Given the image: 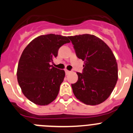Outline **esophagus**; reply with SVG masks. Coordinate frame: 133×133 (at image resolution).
I'll use <instances>...</instances> for the list:
<instances>
[{
  "instance_id": "obj_1",
  "label": "esophagus",
  "mask_w": 133,
  "mask_h": 133,
  "mask_svg": "<svg viewBox=\"0 0 133 133\" xmlns=\"http://www.w3.org/2000/svg\"><path fill=\"white\" fill-rule=\"evenodd\" d=\"M70 71H69V70H65V73H66V75H68L69 74V73H70Z\"/></svg>"
}]
</instances>
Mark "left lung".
Segmentation results:
<instances>
[{
    "label": "left lung",
    "instance_id": "obj_1",
    "mask_svg": "<svg viewBox=\"0 0 133 133\" xmlns=\"http://www.w3.org/2000/svg\"><path fill=\"white\" fill-rule=\"evenodd\" d=\"M76 55L84 61L83 73L72 84L75 96L86 105H97L109 98L118 78L116 59L110 47L91 34L69 36Z\"/></svg>",
    "mask_w": 133,
    "mask_h": 133
}]
</instances>
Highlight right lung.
<instances>
[{
  "instance_id": "obj_1",
  "label": "right lung",
  "mask_w": 133,
  "mask_h": 133,
  "mask_svg": "<svg viewBox=\"0 0 133 133\" xmlns=\"http://www.w3.org/2000/svg\"><path fill=\"white\" fill-rule=\"evenodd\" d=\"M70 41L66 36L49 34L37 37L25 47L19 59L17 76L24 96L38 105L55 100L65 71L51 65L59 48Z\"/></svg>"
}]
</instances>
